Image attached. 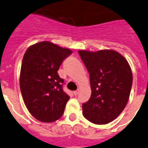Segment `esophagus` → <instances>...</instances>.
<instances>
[{"label":"esophagus","mask_w":148,"mask_h":148,"mask_svg":"<svg viewBox=\"0 0 148 148\" xmlns=\"http://www.w3.org/2000/svg\"><path fill=\"white\" fill-rule=\"evenodd\" d=\"M79 89L76 90V91H74V95H77L78 94H79Z\"/></svg>","instance_id":"34e87169"}]
</instances>
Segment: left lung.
Instances as JSON below:
<instances>
[{
    "instance_id": "obj_1",
    "label": "left lung",
    "mask_w": 148,
    "mask_h": 148,
    "mask_svg": "<svg viewBox=\"0 0 148 148\" xmlns=\"http://www.w3.org/2000/svg\"><path fill=\"white\" fill-rule=\"evenodd\" d=\"M90 78L92 95L83 104V116L96 124L115 120L129 100L133 74L124 56L110 50L79 51Z\"/></svg>"
}]
</instances>
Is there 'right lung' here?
<instances>
[{"instance_id":"obj_1","label":"right lung","mask_w":148,"mask_h":148,"mask_svg":"<svg viewBox=\"0 0 148 148\" xmlns=\"http://www.w3.org/2000/svg\"><path fill=\"white\" fill-rule=\"evenodd\" d=\"M72 51L49 42L30 46L21 68L20 88L24 103L35 119L53 122L63 115L69 97L63 91L64 79L58 71Z\"/></svg>"}]
</instances>
